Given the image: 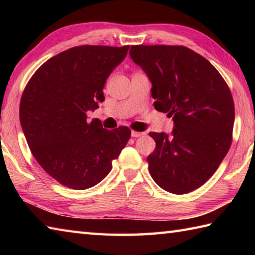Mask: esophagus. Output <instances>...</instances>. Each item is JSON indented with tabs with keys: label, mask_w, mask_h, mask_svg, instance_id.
<instances>
[{
	"label": "esophagus",
	"mask_w": 255,
	"mask_h": 255,
	"mask_svg": "<svg viewBox=\"0 0 255 255\" xmlns=\"http://www.w3.org/2000/svg\"><path fill=\"white\" fill-rule=\"evenodd\" d=\"M143 132H139V131H134V130H132L131 131V136L132 137H134V138H138V137H141V136H143Z\"/></svg>",
	"instance_id": "esophagus-1"
}]
</instances>
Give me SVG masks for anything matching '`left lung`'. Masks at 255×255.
I'll use <instances>...</instances> for the list:
<instances>
[{
  "label": "left lung",
  "mask_w": 255,
  "mask_h": 255,
  "mask_svg": "<svg viewBox=\"0 0 255 255\" xmlns=\"http://www.w3.org/2000/svg\"><path fill=\"white\" fill-rule=\"evenodd\" d=\"M132 60L147 73L154 108L173 117L171 136L150 132L155 149L147 161L154 182L182 195L217 171L232 142L235 103L224 78L203 56L184 46L136 45Z\"/></svg>",
  "instance_id": "8db88e82"
}]
</instances>
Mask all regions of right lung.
<instances>
[{"label":"right lung","instance_id":"obj_1","mask_svg":"<svg viewBox=\"0 0 255 255\" xmlns=\"http://www.w3.org/2000/svg\"><path fill=\"white\" fill-rule=\"evenodd\" d=\"M128 49L70 48L38 68L25 86L19 119L26 141L39 165L63 186L86 189L100 183L131 136L126 126L107 130L100 119L86 116L105 100L106 79Z\"/></svg>","mask_w":255,"mask_h":255}]
</instances>
